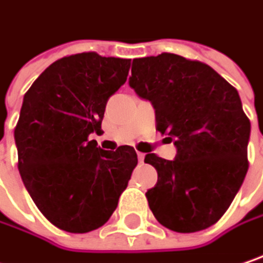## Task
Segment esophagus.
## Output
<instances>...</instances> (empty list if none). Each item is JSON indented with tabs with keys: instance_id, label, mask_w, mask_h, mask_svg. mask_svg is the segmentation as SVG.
I'll return each mask as SVG.
<instances>
[{
	"instance_id": "esophagus-1",
	"label": "esophagus",
	"mask_w": 263,
	"mask_h": 263,
	"mask_svg": "<svg viewBox=\"0 0 263 263\" xmlns=\"http://www.w3.org/2000/svg\"><path fill=\"white\" fill-rule=\"evenodd\" d=\"M144 156H146L144 153H141V152H138V161H140V162H141V163L144 162Z\"/></svg>"
}]
</instances>
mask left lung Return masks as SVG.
<instances>
[{"label": "left lung", "instance_id": "left-lung-1", "mask_svg": "<svg viewBox=\"0 0 263 263\" xmlns=\"http://www.w3.org/2000/svg\"><path fill=\"white\" fill-rule=\"evenodd\" d=\"M129 86L152 102L156 129L177 147L176 159L147 153L158 171L146 193L159 223L198 232L229 209L249 170L250 120L238 92L207 64L174 53L132 61Z\"/></svg>", "mask_w": 263, "mask_h": 263}]
</instances>
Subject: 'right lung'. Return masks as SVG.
<instances>
[{"label":"right lung","mask_w":263,"mask_h":263,"mask_svg":"<svg viewBox=\"0 0 263 263\" xmlns=\"http://www.w3.org/2000/svg\"><path fill=\"white\" fill-rule=\"evenodd\" d=\"M129 67L131 59L71 54L25 93L14 129L17 168L37 209L62 231L85 234L105 223L138 163L134 147L110 152L89 140L102 134L105 104Z\"/></svg>","instance_id":"right-lung-1"}]
</instances>
